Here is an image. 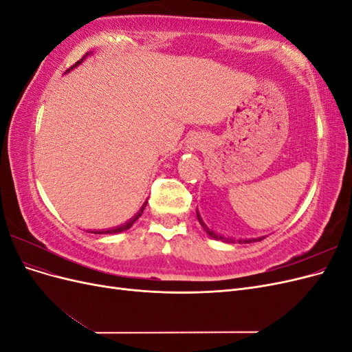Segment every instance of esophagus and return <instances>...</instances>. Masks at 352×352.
Listing matches in <instances>:
<instances>
[{
  "label": "esophagus",
  "mask_w": 352,
  "mask_h": 352,
  "mask_svg": "<svg viewBox=\"0 0 352 352\" xmlns=\"http://www.w3.org/2000/svg\"><path fill=\"white\" fill-rule=\"evenodd\" d=\"M197 148H198V144H197V142H190V145H189V150H190V151L197 150Z\"/></svg>",
  "instance_id": "esophagus-1"
}]
</instances>
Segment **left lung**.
<instances>
[{
	"label": "left lung",
	"instance_id": "1",
	"mask_svg": "<svg viewBox=\"0 0 352 352\" xmlns=\"http://www.w3.org/2000/svg\"><path fill=\"white\" fill-rule=\"evenodd\" d=\"M197 217H198V221H199V225L202 226V229H204V230H206V233H207V235H210L212 239H219V241L228 242V243H235V242H236L235 239H232V238H225V236L217 235V233H214V232H212V230H210V229L207 228L206 223L202 221V219H201V216H199L198 210H197ZM261 239H264V236H261V238H257V239H238V243H250V242H257V241H261Z\"/></svg>",
	"mask_w": 352,
	"mask_h": 352
}]
</instances>
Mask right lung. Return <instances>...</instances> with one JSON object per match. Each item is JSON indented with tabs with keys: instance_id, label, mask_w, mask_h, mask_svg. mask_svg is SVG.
Masks as SVG:
<instances>
[{
	"instance_id": "obj_1",
	"label": "right lung",
	"mask_w": 352,
	"mask_h": 352,
	"mask_svg": "<svg viewBox=\"0 0 352 352\" xmlns=\"http://www.w3.org/2000/svg\"><path fill=\"white\" fill-rule=\"evenodd\" d=\"M87 56H89V52H87V54H85L78 63H74V66H72L70 69H67V72H70L72 69H74V67H76V66H79L80 65V63L85 60V58H87ZM146 207V201L144 202V206L141 207V210L140 211H138L136 212V216L135 217H132L129 221H126L124 223V225H122V226H117V228H113V229H107V230H92L91 233H98V235H100V233H120V232H123V230H127V229H129V228H132V225H133V223L138 220V219H140L141 216H142V212H144V208Z\"/></svg>"
}]
</instances>
